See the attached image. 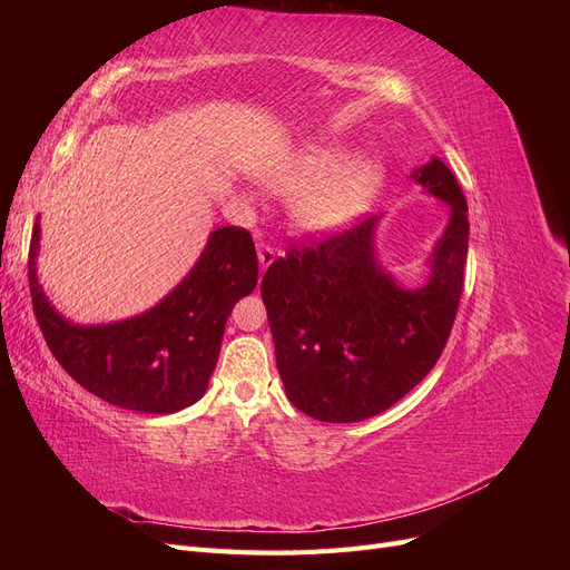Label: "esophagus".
Instances as JSON below:
<instances>
[{"label":"esophagus","mask_w":570,"mask_h":570,"mask_svg":"<svg viewBox=\"0 0 570 570\" xmlns=\"http://www.w3.org/2000/svg\"><path fill=\"white\" fill-rule=\"evenodd\" d=\"M256 254H258V266H262V273H264L273 264L275 252L264 243H256Z\"/></svg>","instance_id":"obj_1"}]
</instances>
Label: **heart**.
Wrapping results in <instances>:
<instances>
[{
	"instance_id": "obj_1",
	"label": "heart",
	"mask_w": 570,
	"mask_h": 570,
	"mask_svg": "<svg viewBox=\"0 0 570 570\" xmlns=\"http://www.w3.org/2000/svg\"><path fill=\"white\" fill-rule=\"evenodd\" d=\"M337 149H314L283 176L287 189H302L295 216L306 230L335 233L347 226L375 195L383 170L373 159H354L340 166Z\"/></svg>"
}]
</instances>
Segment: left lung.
<instances>
[{
	"mask_svg": "<svg viewBox=\"0 0 570 570\" xmlns=\"http://www.w3.org/2000/svg\"><path fill=\"white\" fill-rule=\"evenodd\" d=\"M411 178L450 204L423 287H402L377 264V216L323 243L289 245L262 281L285 394L316 421L356 423L383 413L433 371L450 340L469 254V206L440 159Z\"/></svg>",
	"mask_w": 570,
	"mask_h": 570,
	"instance_id": "1",
	"label": "left lung"
}]
</instances>
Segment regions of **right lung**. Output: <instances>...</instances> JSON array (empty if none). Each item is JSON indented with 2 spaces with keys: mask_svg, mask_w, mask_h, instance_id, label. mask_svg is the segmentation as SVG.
<instances>
[{
  "mask_svg": "<svg viewBox=\"0 0 570 570\" xmlns=\"http://www.w3.org/2000/svg\"><path fill=\"white\" fill-rule=\"evenodd\" d=\"M40 223L32 228L28 283L49 352L78 385L114 406L176 413L202 400L233 306L256 287L258 262L245 228L209 235L199 262L149 312L107 325H76L38 283Z\"/></svg>",
  "mask_w": 570,
  "mask_h": 570,
  "instance_id": "obj_1",
  "label": "right lung"
}]
</instances>
